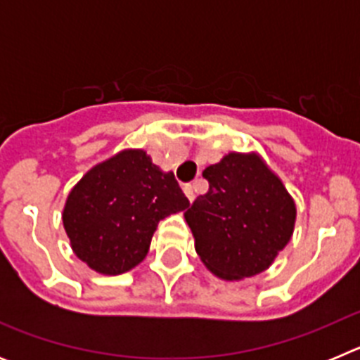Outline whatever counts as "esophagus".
Listing matches in <instances>:
<instances>
[{
	"mask_svg": "<svg viewBox=\"0 0 360 360\" xmlns=\"http://www.w3.org/2000/svg\"><path fill=\"white\" fill-rule=\"evenodd\" d=\"M195 186H193V184H187V186H184V193H186V196H187V200H189V202H193V200H195V196H196V193H195Z\"/></svg>",
	"mask_w": 360,
	"mask_h": 360,
	"instance_id": "esophagus-1",
	"label": "esophagus"
}]
</instances>
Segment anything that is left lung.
<instances>
[{"label":"left lung","mask_w":360,"mask_h":360,"mask_svg":"<svg viewBox=\"0 0 360 360\" xmlns=\"http://www.w3.org/2000/svg\"><path fill=\"white\" fill-rule=\"evenodd\" d=\"M202 174L209 191L184 216L203 265L227 281L269 269L295 224V203L278 174L256 153H229Z\"/></svg>","instance_id":"8db88e82"}]
</instances>
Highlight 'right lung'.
I'll use <instances>...</instances> for the list:
<instances>
[{
	"label": "right lung",
	"instance_id": "add662e5",
	"mask_svg": "<svg viewBox=\"0 0 360 360\" xmlns=\"http://www.w3.org/2000/svg\"><path fill=\"white\" fill-rule=\"evenodd\" d=\"M187 207L173 173H164L142 149H124L70 191L63 225L81 262L117 276L144 259L160 219Z\"/></svg>",
	"mask_w": 360,
	"mask_h": 360
}]
</instances>
